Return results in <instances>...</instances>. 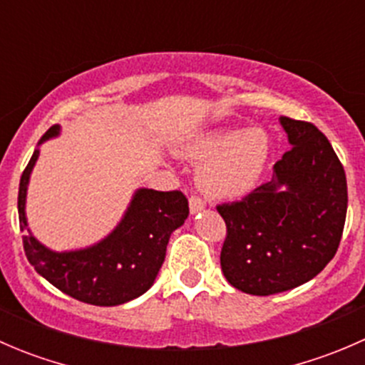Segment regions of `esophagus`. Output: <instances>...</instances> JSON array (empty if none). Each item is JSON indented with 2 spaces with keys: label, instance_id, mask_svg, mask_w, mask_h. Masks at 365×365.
Here are the masks:
<instances>
[{
  "label": "esophagus",
  "instance_id": "34e87169",
  "mask_svg": "<svg viewBox=\"0 0 365 365\" xmlns=\"http://www.w3.org/2000/svg\"><path fill=\"white\" fill-rule=\"evenodd\" d=\"M189 208H190V213H192V215L194 213H200L201 210H205V201L197 196H190Z\"/></svg>",
  "mask_w": 365,
  "mask_h": 365
}]
</instances>
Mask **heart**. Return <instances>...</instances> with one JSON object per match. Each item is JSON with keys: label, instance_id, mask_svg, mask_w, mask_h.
I'll return each instance as SVG.
<instances>
[{"label": "heart", "instance_id": "heart-1", "mask_svg": "<svg viewBox=\"0 0 365 365\" xmlns=\"http://www.w3.org/2000/svg\"><path fill=\"white\" fill-rule=\"evenodd\" d=\"M183 157L201 165L200 187L215 200H237L259 182L270 141L261 128H220L196 135L178 148Z\"/></svg>", "mask_w": 365, "mask_h": 365}]
</instances>
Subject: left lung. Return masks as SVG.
Instances as JSON below:
<instances>
[{
  "instance_id": "obj_1",
  "label": "left lung",
  "mask_w": 365,
  "mask_h": 365,
  "mask_svg": "<svg viewBox=\"0 0 365 365\" xmlns=\"http://www.w3.org/2000/svg\"><path fill=\"white\" fill-rule=\"evenodd\" d=\"M292 148L270 182L217 206L227 233L220 267L231 286L267 297L311 281L336 256L348 208L341 160L309 121L281 116Z\"/></svg>"
}]
</instances>
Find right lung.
Masks as SVG:
<instances>
[{"instance_id": "1", "label": "right lung", "mask_w": 365, "mask_h": 365, "mask_svg": "<svg viewBox=\"0 0 365 365\" xmlns=\"http://www.w3.org/2000/svg\"><path fill=\"white\" fill-rule=\"evenodd\" d=\"M58 134L60 125H53L38 146ZM38 155L36 148L21 176L17 197L24 252L35 270L65 295L101 307L125 304L148 292L164 263L169 237L189 215L187 197L180 190L138 189L104 240L77 251H51L33 237L26 220V192Z\"/></svg>"}]
</instances>
